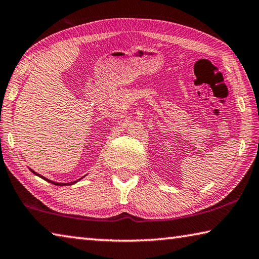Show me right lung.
Returning a JSON list of instances; mask_svg holds the SVG:
<instances>
[{"mask_svg": "<svg viewBox=\"0 0 259 259\" xmlns=\"http://www.w3.org/2000/svg\"><path fill=\"white\" fill-rule=\"evenodd\" d=\"M30 171H32L34 175H36V176H38V177H41V178H43L45 179V181H47V182H49V183H51V184H54V185H57V186H65V185H73V184H75V183H77L78 181H80V179H82V178H80V179H77V181H75V182H72V183H56V182H52V181H50V179H48V178H46V177H43V176H41L40 174H36L34 171V170H32V169H29Z\"/></svg>", "mask_w": 259, "mask_h": 259, "instance_id": "add662e5", "label": "right lung"}]
</instances>
